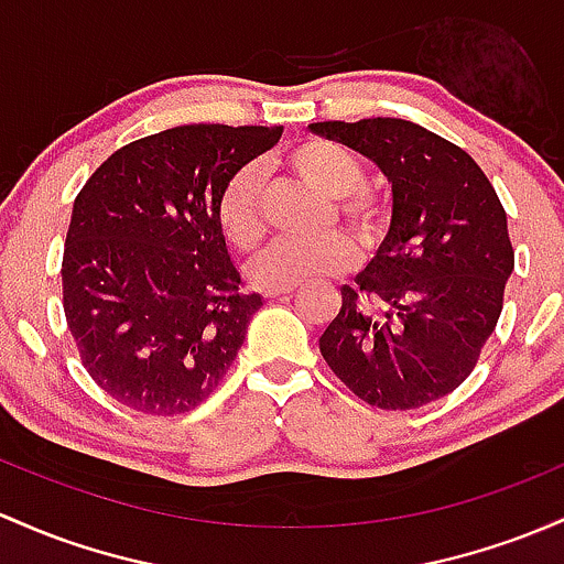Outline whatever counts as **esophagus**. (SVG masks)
<instances>
[{
    "label": "esophagus",
    "instance_id": "34e87169",
    "mask_svg": "<svg viewBox=\"0 0 564 564\" xmlns=\"http://www.w3.org/2000/svg\"><path fill=\"white\" fill-rule=\"evenodd\" d=\"M296 286H281V289H268V292H264V296H283V294H292Z\"/></svg>",
    "mask_w": 564,
    "mask_h": 564
}]
</instances>
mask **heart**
<instances>
[{
    "mask_svg": "<svg viewBox=\"0 0 564 564\" xmlns=\"http://www.w3.org/2000/svg\"><path fill=\"white\" fill-rule=\"evenodd\" d=\"M286 163L296 176L334 197L337 216L372 246L386 227V206L372 189L364 187V165L348 147L329 139H307L292 147ZM216 225L221 238L238 251H253L264 238L262 171L246 165L230 178L219 203ZM358 253L348 235L332 232L315 240H281L251 268L262 289L296 286L321 275H337L356 264Z\"/></svg>",
    "mask_w": 564,
    "mask_h": 564,
    "instance_id": "b5f03b06",
    "label": "heart"
}]
</instances>
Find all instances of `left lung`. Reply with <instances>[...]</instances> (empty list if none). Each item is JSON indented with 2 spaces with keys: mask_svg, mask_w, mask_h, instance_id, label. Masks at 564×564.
Wrapping results in <instances>:
<instances>
[{
  "mask_svg": "<svg viewBox=\"0 0 564 564\" xmlns=\"http://www.w3.org/2000/svg\"><path fill=\"white\" fill-rule=\"evenodd\" d=\"M393 189L391 230L321 334L329 369L377 410H417L474 372L513 270L506 212L485 171L410 120L313 122Z\"/></svg>",
  "mask_w": 564,
  "mask_h": 564,
  "instance_id": "8db88e82",
  "label": "left lung"
}]
</instances>
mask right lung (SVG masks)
<instances>
[{"instance_id": "right-lung-1", "label": "right lung", "mask_w": 564, "mask_h": 564, "mask_svg": "<svg viewBox=\"0 0 564 564\" xmlns=\"http://www.w3.org/2000/svg\"><path fill=\"white\" fill-rule=\"evenodd\" d=\"M281 133L169 128L109 154L79 189L61 264L66 324L96 386L128 410H195L232 367L262 296L243 292L216 203Z\"/></svg>"}]
</instances>
